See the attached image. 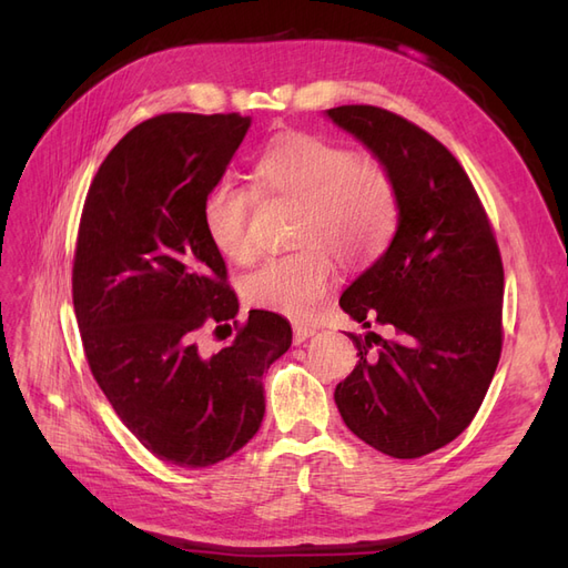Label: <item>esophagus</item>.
<instances>
[{"label":"esophagus","instance_id":"obj_1","mask_svg":"<svg viewBox=\"0 0 568 568\" xmlns=\"http://www.w3.org/2000/svg\"><path fill=\"white\" fill-rule=\"evenodd\" d=\"M317 329L315 326H305V324H294V343L296 346H301V343H305L311 336H315Z\"/></svg>","mask_w":568,"mask_h":568}]
</instances>
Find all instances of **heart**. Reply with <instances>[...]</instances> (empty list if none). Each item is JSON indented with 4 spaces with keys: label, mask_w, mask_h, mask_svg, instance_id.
Returning <instances> with one entry per match:
<instances>
[{
    "label": "heart",
    "mask_w": 568,
    "mask_h": 568,
    "mask_svg": "<svg viewBox=\"0 0 568 568\" xmlns=\"http://www.w3.org/2000/svg\"><path fill=\"white\" fill-rule=\"evenodd\" d=\"M257 194L298 203L296 253L272 257L244 280L251 305L291 320H313L336 284L332 252L351 270L374 265L400 230V194L390 170L357 156L346 144L307 132H282L255 153ZM253 194L230 178L213 182L201 201V225L230 263L255 255Z\"/></svg>",
    "instance_id": "1"
}]
</instances>
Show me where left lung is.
Masks as SVG:
<instances>
[{
	"label": "left lung",
	"instance_id": "left-lung-1",
	"mask_svg": "<svg viewBox=\"0 0 568 568\" xmlns=\"http://www.w3.org/2000/svg\"><path fill=\"white\" fill-rule=\"evenodd\" d=\"M326 115L372 149L400 194L390 248L341 296L353 320L390 324L398 338L348 334L359 359L334 400L357 438L415 459L471 424L500 363V248L469 175L436 136L379 106Z\"/></svg>",
	"mask_w": 568,
	"mask_h": 568
}]
</instances>
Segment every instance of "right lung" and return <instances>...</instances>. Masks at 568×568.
<instances>
[{
    "instance_id": "obj_1",
    "label": "right lung",
    "mask_w": 568,
    "mask_h": 568,
    "mask_svg": "<svg viewBox=\"0 0 568 568\" xmlns=\"http://www.w3.org/2000/svg\"><path fill=\"white\" fill-rule=\"evenodd\" d=\"M251 118L163 113L132 128L90 184L73 257V305L92 376L146 450L211 467L255 436L263 374L291 346L288 322L251 311L203 355L199 332L239 313L201 201ZM220 326H215V332Z\"/></svg>"
}]
</instances>
